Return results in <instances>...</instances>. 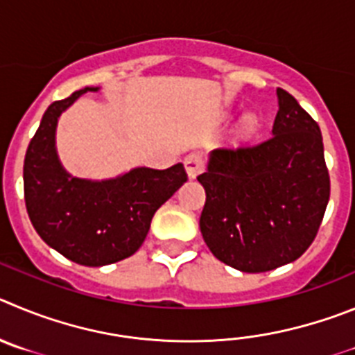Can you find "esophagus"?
I'll list each match as a JSON object with an SVG mask.
<instances>
[{
    "instance_id": "34e87169",
    "label": "esophagus",
    "mask_w": 355,
    "mask_h": 355,
    "mask_svg": "<svg viewBox=\"0 0 355 355\" xmlns=\"http://www.w3.org/2000/svg\"><path fill=\"white\" fill-rule=\"evenodd\" d=\"M185 164V171H187V177L189 178H196L198 175L203 171V157H201L198 152H193L187 157L184 159Z\"/></svg>"
}]
</instances>
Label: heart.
Masks as SVG:
<instances>
[{
	"instance_id": "heart-1",
	"label": "heart",
	"mask_w": 355,
	"mask_h": 355,
	"mask_svg": "<svg viewBox=\"0 0 355 355\" xmlns=\"http://www.w3.org/2000/svg\"><path fill=\"white\" fill-rule=\"evenodd\" d=\"M258 129V118L253 113H245L241 118V123H239V130H241L242 138H249L253 136L254 130Z\"/></svg>"
}]
</instances>
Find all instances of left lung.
<instances>
[{"label":"left lung","instance_id":"left-lung-1","mask_svg":"<svg viewBox=\"0 0 355 355\" xmlns=\"http://www.w3.org/2000/svg\"><path fill=\"white\" fill-rule=\"evenodd\" d=\"M267 141L212 150L198 177L207 193L200 217L214 257L242 272L297 260L313 242L329 203V173L318 123L288 92L276 90Z\"/></svg>","mask_w":355,"mask_h":355}]
</instances>
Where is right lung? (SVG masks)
Instances as JSON below:
<instances>
[{
  "label": "right lung",
  "mask_w": 355,
  "mask_h": 355,
  "mask_svg": "<svg viewBox=\"0 0 355 355\" xmlns=\"http://www.w3.org/2000/svg\"><path fill=\"white\" fill-rule=\"evenodd\" d=\"M98 90L86 86L47 107L28 146L22 173L28 216L38 235L86 267L110 265L136 253L159 207L187 180L182 162L168 170L138 166L102 180L65 170L56 150L60 116L81 95Z\"/></svg>",
  "instance_id": "1"
}]
</instances>
